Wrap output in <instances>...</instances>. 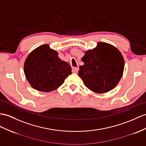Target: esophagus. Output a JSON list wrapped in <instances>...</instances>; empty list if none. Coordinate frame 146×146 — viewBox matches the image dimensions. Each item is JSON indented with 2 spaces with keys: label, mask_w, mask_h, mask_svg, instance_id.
Segmentation results:
<instances>
[{
  "label": "esophagus",
  "mask_w": 146,
  "mask_h": 146,
  "mask_svg": "<svg viewBox=\"0 0 146 146\" xmlns=\"http://www.w3.org/2000/svg\"><path fill=\"white\" fill-rule=\"evenodd\" d=\"M78 71H79V67H72V72L74 73H77Z\"/></svg>",
  "instance_id": "obj_1"
}]
</instances>
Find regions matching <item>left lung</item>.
<instances>
[{
	"instance_id": "left-lung-1",
	"label": "left lung",
	"mask_w": 146,
	"mask_h": 146,
	"mask_svg": "<svg viewBox=\"0 0 146 146\" xmlns=\"http://www.w3.org/2000/svg\"><path fill=\"white\" fill-rule=\"evenodd\" d=\"M78 75L88 89L98 94L114 88L123 73L124 58L118 49L106 42H100L82 58Z\"/></svg>"
}]
</instances>
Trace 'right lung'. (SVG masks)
Masks as SVG:
<instances>
[{
  "label": "right lung",
  "mask_w": 146,
  "mask_h": 146,
  "mask_svg": "<svg viewBox=\"0 0 146 146\" xmlns=\"http://www.w3.org/2000/svg\"><path fill=\"white\" fill-rule=\"evenodd\" d=\"M68 63L58 58V53L48 44L39 46L28 55L25 62L24 72L33 88L51 92L64 83L72 74Z\"/></svg>",
  "instance_id": "add662e5"
}]
</instances>
